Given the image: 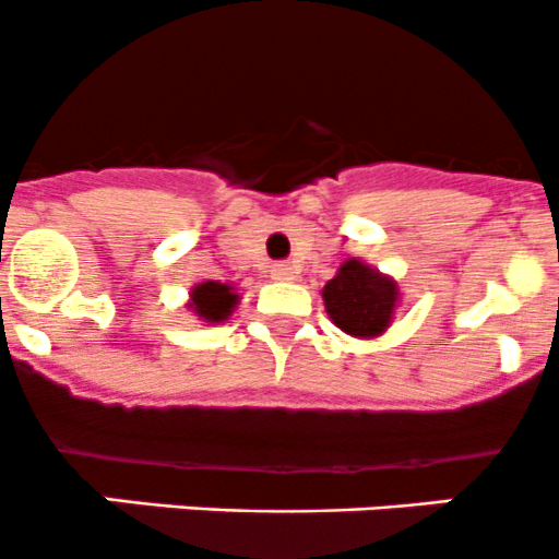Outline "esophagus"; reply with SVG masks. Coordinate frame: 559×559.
<instances>
[{"instance_id": "1", "label": "esophagus", "mask_w": 559, "mask_h": 559, "mask_svg": "<svg viewBox=\"0 0 559 559\" xmlns=\"http://www.w3.org/2000/svg\"><path fill=\"white\" fill-rule=\"evenodd\" d=\"M293 274H296V272H293L290 263H274V266H272V277L280 280V282L293 280Z\"/></svg>"}]
</instances>
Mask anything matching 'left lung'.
<instances>
[{
	"label": "left lung",
	"instance_id": "left-lung-1",
	"mask_svg": "<svg viewBox=\"0 0 559 559\" xmlns=\"http://www.w3.org/2000/svg\"><path fill=\"white\" fill-rule=\"evenodd\" d=\"M323 301L325 312L342 331L353 336H378L394 314L396 282L361 261H345L340 274L323 287Z\"/></svg>",
	"mask_w": 559,
	"mask_h": 559
}]
</instances>
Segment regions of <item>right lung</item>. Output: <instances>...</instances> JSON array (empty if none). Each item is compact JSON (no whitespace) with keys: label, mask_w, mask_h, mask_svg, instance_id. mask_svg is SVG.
Returning <instances> with one entry per match:
<instances>
[{"label":"right lung","mask_w":559,"mask_h":559,"mask_svg":"<svg viewBox=\"0 0 559 559\" xmlns=\"http://www.w3.org/2000/svg\"><path fill=\"white\" fill-rule=\"evenodd\" d=\"M236 304V293L230 285L223 282H201V285L192 290V304L190 307L201 314L209 323H219L230 314Z\"/></svg>","instance_id":"right-lung-1"}]
</instances>
